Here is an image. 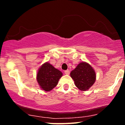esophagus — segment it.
I'll list each match as a JSON object with an SVG mask.
<instances>
[{"instance_id":"1","label":"esophagus","mask_w":125,"mask_h":125,"mask_svg":"<svg viewBox=\"0 0 125 125\" xmlns=\"http://www.w3.org/2000/svg\"><path fill=\"white\" fill-rule=\"evenodd\" d=\"M64 73L66 74H69L70 71L69 70H66V71H64Z\"/></svg>"}]
</instances>
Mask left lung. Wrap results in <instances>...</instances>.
Masks as SVG:
<instances>
[{"label": "left lung", "instance_id": "8db88e82", "mask_svg": "<svg viewBox=\"0 0 125 125\" xmlns=\"http://www.w3.org/2000/svg\"><path fill=\"white\" fill-rule=\"evenodd\" d=\"M71 76L79 89L88 90L96 80V73L93 67L86 62L80 63L71 72Z\"/></svg>", "mask_w": 125, "mask_h": 125}]
</instances>
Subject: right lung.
Instances as JSON below:
<instances>
[{
	"instance_id": "obj_1",
	"label": "right lung",
	"mask_w": 125,
	"mask_h": 125,
	"mask_svg": "<svg viewBox=\"0 0 125 125\" xmlns=\"http://www.w3.org/2000/svg\"><path fill=\"white\" fill-rule=\"evenodd\" d=\"M62 73L49 63L42 65L37 74V81L42 89L49 92L56 86Z\"/></svg>"
}]
</instances>
